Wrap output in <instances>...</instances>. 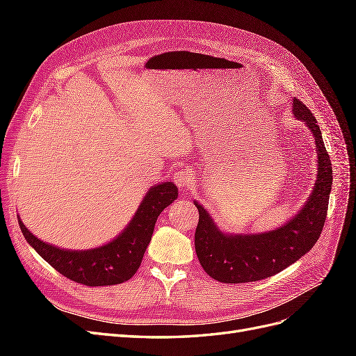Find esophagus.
Segmentation results:
<instances>
[{
	"mask_svg": "<svg viewBox=\"0 0 356 356\" xmlns=\"http://www.w3.org/2000/svg\"><path fill=\"white\" fill-rule=\"evenodd\" d=\"M174 181L179 188H188L191 186L193 178L187 169H181L174 174Z\"/></svg>",
	"mask_w": 356,
	"mask_h": 356,
	"instance_id": "obj_1",
	"label": "esophagus"
}]
</instances>
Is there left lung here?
Returning a JSON list of instances; mask_svg holds the SVG:
<instances>
[{
  "label": "left lung",
  "instance_id": "obj_1",
  "mask_svg": "<svg viewBox=\"0 0 356 356\" xmlns=\"http://www.w3.org/2000/svg\"><path fill=\"white\" fill-rule=\"evenodd\" d=\"M293 114L315 138L318 175L314 190L301 209L275 230L263 233H225L211 213L195 200L199 224L195 246L199 261L212 279L224 284L255 282L279 273L312 250L327 218L332 186L331 160L316 118L307 106L293 99Z\"/></svg>",
  "mask_w": 356,
  "mask_h": 356
}]
</instances>
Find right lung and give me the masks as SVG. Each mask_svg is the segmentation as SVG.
I'll return each mask as SVG.
<instances>
[{
  "label": "right lung",
  "mask_w": 356,
  "mask_h": 356,
  "mask_svg": "<svg viewBox=\"0 0 356 356\" xmlns=\"http://www.w3.org/2000/svg\"><path fill=\"white\" fill-rule=\"evenodd\" d=\"M177 197L178 188L174 182L153 186L124 230L108 243L92 250H62L42 242L25 227L22 220H17L26 242L59 273L88 286L115 285L129 281L136 273L152 241L157 217Z\"/></svg>",
  "instance_id": "right-lung-1"
}]
</instances>
